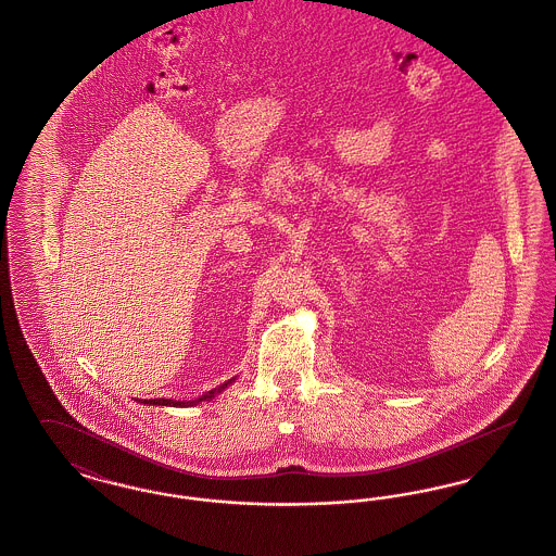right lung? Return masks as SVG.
Here are the masks:
<instances>
[{"instance_id": "obj_1", "label": "right lung", "mask_w": 556, "mask_h": 556, "mask_svg": "<svg viewBox=\"0 0 556 556\" xmlns=\"http://www.w3.org/2000/svg\"><path fill=\"white\" fill-rule=\"evenodd\" d=\"M236 379H229L227 383H223V386H218V388H214L211 392H206L204 396L195 397V400H166V397H154V400H143V404H156V406H193V404H200V402H204V400H212V397L216 396V394H220L229 383H233Z\"/></svg>"}]
</instances>
